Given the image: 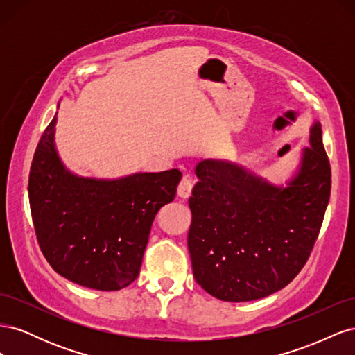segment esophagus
Segmentation results:
<instances>
[{
  "mask_svg": "<svg viewBox=\"0 0 355 355\" xmlns=\"http://www.w3.org/2000/svg\"><path fill=\"white\" fill-rule=\"evenodd\" d=\"M192 187H194V179H192L189 175H185L179 182L178 196L182 198H188L192 192Z\"/></svg>",
  "mask_w": 355,
  "mask_h": 355,
  "instance_id": "obj_1",
  "label": "esophagus"
}]
</instances>
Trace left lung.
I'll list each match as a JSON object with an SVG mask.
<instances>
[{
  "instance_id": "8db88e82",
  "label": "left lung",
  "mask_w": 355,
  "mask_h": 355,
  "mask_svg": "<svg viewBox=\"0 0 355 355\" xmlns=\"http://www.w3.org/2000/svg\"><path fill=\"white\" fill-rule=\"evenodd\" d=\"M309 144L286 188L227 161L197 164L188 249L196 282L211 296L227 302L265 297L306 263L331 188L320 123L311 128Z\"/></svg>"
}]
</instances>
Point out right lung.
I'll return each instance as SVG.
<instances>
[{"instance_id": "obj_1", "label": "right lung", "mask_w": 355, "mask_h": 355, "mask_svg": "<svg viewBox=\"0 0 355 355\" xmlns=\"http://www.w3.org/2000/svg\"><path fill=\"white\" fill-rule=\"evenodd\" d=\"M55 125L53 118L40 139L28 182L40 249L72 283L103 292L124 288L137 278L155 214L173 201L182 173L73 176L58 157Z\"/></svg>"}]
</instances>
